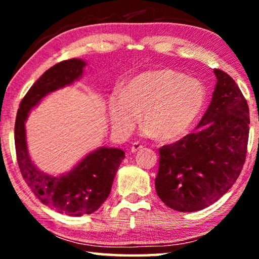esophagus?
Returning <instances> with one entry per match:
<instances>
[{
	"mask_svg": "<svg viewBox=\"0 0 259 259\" xmlns=\"http://www.w3.org/2000/svg\"><path fill=\"white\" fill-rule=\"evenodd\" d=\"M143 148V145L140 143H138V142H136V143H134L133 144V146H131V152L133 153H136V152H138L139 150H142Z\"/></svg>",
	"mask_w": 259,
	"mask_h": 259,
	"instance_id": "34e87169",
	"label": "esophagus"
}]
</instances>
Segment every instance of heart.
<instances>
[{"label":"heart","instance_id":"obj_1","mask_svg":"<svg viewBox=\"0 0 259 259\" xmlns=\"http://www.w3.org/2000/svg\"><path fill=\"white\" fill-rule=\"evenodd\" d=\"M205 103V90L195 78L169 68L144 72L135 76L124 91L109 98V119L114 131L130 134L143 113L146 134L161 140L185 136Z\"/></svg>","mask_w":259,"mask_h":259}]
</instances>
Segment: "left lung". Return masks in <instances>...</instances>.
I'll return each instance as SVG.
<instances>
[{
	"mask_svg": "<svg viewBox=\"0 0 259 259\" xmlns=\"http://www.w3.org/2000/svg\"><path fill=\"white\" fill-rule=\"evenodd\" d=\"M212 99L195 133L162 146L155 190L165 205L192 212L216 202L238 179L247 154L249 107L229 74L213 69Z\"/></svg>",
	"mask_w": 259,
	"mask_h": 259,
	"instance_id": "left-lung-1",
	"label": "left lung"
}]
</instances>
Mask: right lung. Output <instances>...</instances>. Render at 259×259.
Masks as SVG:
<instances>
[{
    "label": "right lung",
    "mask_w": 259,
    "mask_h": 259,
    "mask_svg": "<svg viewBox=\"0 0 259 259\" xmlns=\"http://www.w3.org/2000/svg\"><path fill=\"white\" fill-rule=\"evenodd\" d=\"M85 61L73 58L56 64L30 87L20 103L15 124L16 154L20 172L43 204L59 213L78 217L99 209L112 190L117 169L124 159L120 148L99 147L60 176L40 171L30 160L25 122L30 109L54 91L73 84L82 76Z\"/></svg>",
    "instance_id": "right-lung-1"
}]
</instances>
